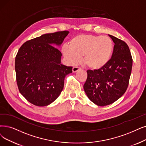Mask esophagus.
I'll return each mask as SVG.
<instances>
[{"label": "esophagus", "instance_id": "1", "mask_svg": "<svg viewBox=\"0 0 146 146\" xmlns=\"http://www.w3.org/2000/svg\"><path fill=\"white\" fill-rule=\"evenodd\" d=\"M80 68H79V67H77V66H74V67H73V68H72V72H77L78 70H80Z\"/></svg>", "mask_w": 146, "mask_h": 146}]
</instances>
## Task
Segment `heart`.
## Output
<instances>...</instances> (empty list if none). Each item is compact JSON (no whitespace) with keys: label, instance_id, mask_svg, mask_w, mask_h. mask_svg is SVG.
<instances>
[{"label":"heart","instance_id":"b5f03b06","mask_svg":"<svg viewBox=\"0 0 146 146\" xmlns=\"http://www.w3.org/2000/svg\"><path fill=\"white\" fill-rule=\"evenodd\" d=\"M113 42L108 36L79 35L72 38L62 53L70 65L78 63L83 56L84 65L92 70L104 68L109 62L113 51Z\"/></svg>","mask_w":146,"mask_h":146}]
</instances>
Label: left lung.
<instances>
[{"instance_id": "8db88e82", "label": "left lung", "mask_w": 146, "mask_h": 146, "mask_svg": "<svg viewBox=\"0 0 146 146\" xmlns=\"http://www.w3.org/2000/svg\"><path fill=\"white\" fill-rule=\"evenodd\" d=\"M114 43L109 62L98 70H87L84 90L89 100L98 106L111 104L125 93L132 67L129 46L120 39L109 35Z\"/></svg>"}]
</instances>
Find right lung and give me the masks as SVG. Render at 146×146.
Returning <instances> with one entry per match:
<instances>
[{"instance_id": "right-lung-1", "label": "right lung", "mask_w": 146, "mask_h": 146, "mask_svg": "<svg viewBox=\"0 0 146 146\" xmlns=\"http://www.w3.org/2000/svg\"><path fill=\"white\" fill-rule=\"evenodd\" d=\"M68 31L42 35L27 40L17 53L15 60L16 80L21 94L31 104L46 106L62 92L66 75L72 66L61 63L60 45Z\"/></svg>"}]
</instances>
